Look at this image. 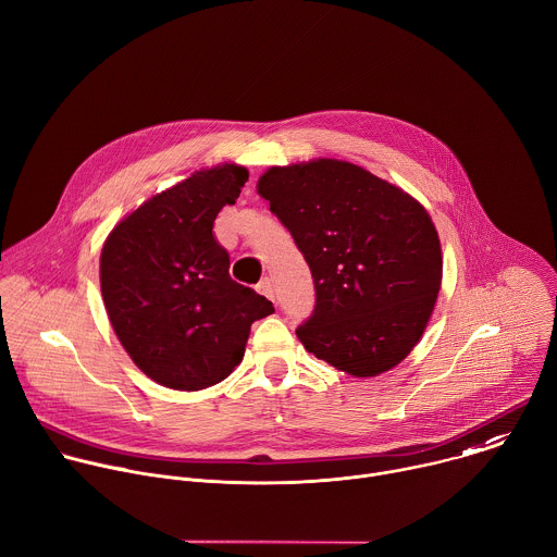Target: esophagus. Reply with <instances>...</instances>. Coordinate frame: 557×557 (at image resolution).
<instances>
[{"label":"esophagus","instance_id":"obj_1","mask_svg":"<svg viewBox=\"0 0 557 557\" xmlns=\"http://www.w3.org/2000/svg\"><path fill=\"white\" fill-rule=\"evenodd\" d=\"M256 288H258L260 295H264V297H269V299H275V288H273V282H271L269 277H264Z\"/></svg>","mask_w":557,"mask_h":557}]
</instances>
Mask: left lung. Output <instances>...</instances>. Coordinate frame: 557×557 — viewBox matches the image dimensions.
<instances>
[{
    "mask_svg": "<svg viewBox=\"0 0 557 557\" xmlns=\"http://www.w3.org/2000/svg\"><path fill=\"white\" fill-rule=\"evenodd\" d=\"M258 195L312 273L314 310L297 327L304 347L356 379L405 360L442 288V245L424 206L338 159L273 165Z\"/></svg>",
    "mask_w": 557,
    "mask_h": 557,
    "instance_id": "8db88e82",
    "label": "left lung"
}]
</instances>
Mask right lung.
I'll use <instances>...</instances> for the list:
<instances>
[{
    "instance_id": "add662e5",
    "label": "right lung",
    "mask_w": 557,
    "mask_h": 557,
    "mask_svg": "<svg viewBox=\"0 0 557 557\" xmlns=\"http://www.w3.org/2000/svg\"><path fill=\"white\" fill-rule=\"evenodd\" d=\"M249 178L238 163L197 170L122 219L100 253L109 321L154 383L199 392L225 381L245 356L251 323L273 304L230 277L212 230Z\"/></svg>"
}]
</instances>
